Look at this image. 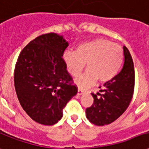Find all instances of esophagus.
Instances as JSON below:
<instances>
[{"label": "esophagus", "mask_w": 149, "mask_h": 149, "mask_svg": "<svg viewBox=\"0 0 149 149\" xmlns=\"http://www.w3.org/2000/svg\"><path fill=\"white\" fill-rule=\"evenodd\" d=\"M84 93V91L82 90V89L78 88V91H77V95H83Z\"/></svg>", "instance_id": "1"}]
</instances>
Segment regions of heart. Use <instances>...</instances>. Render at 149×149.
Here are the masks:
<instances>
[{
    "mask_svg": "<svg viewBox=\"0 0 149 149\" xmlns=\"http://www.w3.org/2000/svg\"><path fill=\"white\" fill-rule=\"evenodd\" d=\"M69 74L77 77L86 66L88 70L75 79V84L86 88L97 80L107 83L115 77L123 61L122 47L105 38H96L79 45L75 51H65L62 55Z\"/></svg>",
    "mask_w": 149,
    "mask_h": 149,
    "instance_id": "1",
    "label": "heart"
}]
</instances>
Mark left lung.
I'll return each instance as SVG.
<instances>
[{
	"instance_id": "left-lung-1",
	"label": "left lung",
	"mask_w": 149,
	"mask_h": 149,
	"mask_svg": "<svg viewBox=\"0 0 149 149\" xmlns=\"http://www.w3.org/2000/svg\"><path fill=\"white\" fill-rule=\"evenodd\" d=\"M123 51L124 63L119 73L104 84L100 92L91 93L94 102L86 109V117L94 125H105L114 122L125 112L131 102L135 72L129 49L123 47Z\"/></svg>"
}]
</instances>
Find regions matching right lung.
<instances>
[{
    "label": "right lung",
    "instance_id": "1",
    "mask_svg": "<svg viewBox=\"0 0 149 149\" xmlns=\"http://www.w3.org/2000/svg\"><path fill=\"white\" fill-rule=\"evenodd\" d=\"M68 42L55 33L31 41L16 61L14 84L20 105L35 122L52 125L77 93L62 59Z\"/></svg>",
    "mask_w": 149,
    "mask_h": 149
}]
</instances>
